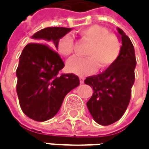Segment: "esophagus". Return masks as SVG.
I'll return each mask as SVG.
<instances>
[{"label": "esophagus", "mask_w": 149, "mask_h": 149, "mask_svg": "<svg viewBox=\"0 0 149 149\" xmlns=\"http://www.w3.org/2000/svg\"><path fill=\"white\" fill-rule=\"evenodd\" d=\"M79 80H80V83H81V84H84V77H79Z\"/></svg>", "instance_id": "34e87169"}]
</instances>
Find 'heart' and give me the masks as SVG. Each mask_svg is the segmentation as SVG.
Segmentation results:
<instances>
[{"label":"heart","instance_id":"1","mask_svg":"<svg viewBox=\"0 0 149 149\" xmlns=\"http://www.w3.org/2000/svg\"><path fill=\"white\" fill-rule=\"evenodd\" d=\"M81 40L89 43L85 55L86 58H73L67 63L70 72L77 75H86L93 72L97 63L100 69H105L112 65L121 52L119 38L102 26L93 25L82 29L79 32ZM58 51L65 57H70L73 53L74 40L70 34L62 37L58 41Z\"/></svg>","mask_w":149,"mask_h":149}]
</instances>
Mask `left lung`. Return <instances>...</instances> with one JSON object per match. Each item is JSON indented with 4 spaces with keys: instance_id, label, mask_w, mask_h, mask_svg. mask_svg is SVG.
Here are the masks:
<instances>
[{
    "instance_id": "obj_1",
    "label": "left lung",
    "mask_w": 149,
    "mask_h": 149,
    "mask_svg": "<svg viewBox=\"0 0 149 149\" xmlns=\"http://www.w3.org/2000/svg\"><path fill=\"white\" fill-rule=\"evenodd\" d=\"M122 41L117 59L104 72L87 77L84 83L93 89L87 108L98 124L107 126L118 121L130 104L134 83L136 59L134 45L125 33L117 27Z\"/></svg>"
}]
</instances>
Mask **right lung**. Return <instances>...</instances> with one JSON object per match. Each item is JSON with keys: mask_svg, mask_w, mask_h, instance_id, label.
Returning a JSON list of instances; mask_svg holds the SVG:
<instances>
[{"mask_svg": "<svg viewBox=\"0 0 149 149\" xmlns=\"http://www.w3.org/2000/svg\"><path fill=\"white\" fill-rule=\"evenodd\" d=\"M70 31L67 27L44 28L32 36L36 43L26 45L19 56L17 95L24 114L34 121L52 118L67 93L79 85L77 76L58 75L65 64L55 51L59 40Z\"/></svg>", "mask_w": 149, "mask_h": 149, "instance_id": "1", "label": "right lung"}]
</instances>
